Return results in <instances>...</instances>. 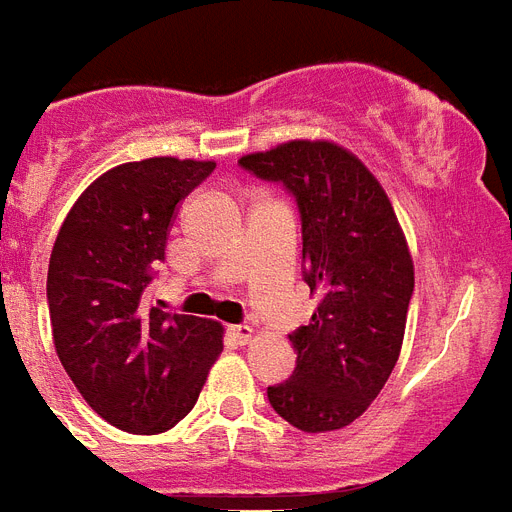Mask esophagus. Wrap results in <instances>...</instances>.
<instances>
[{"label":"esophagus","mask_w":512,"mask_h":512,"mask_svg":"<svg viewBox=\"0 0 512 512\" xmlns=\"http://www.w3.org/2000/svg\"><path fill=\"white\" fill-rule=\"evenodd\" d=\"M230 335L235 337V342L246 345V342L253 337V329L248 327V324H235V327H230Z\"/></svg>","instance_id":"1"}]
</instances>
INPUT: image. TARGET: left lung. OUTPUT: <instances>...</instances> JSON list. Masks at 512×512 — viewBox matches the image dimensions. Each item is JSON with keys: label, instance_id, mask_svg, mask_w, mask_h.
Returning <instances> with one entry per match:
<instances>
[{"label": "left lung", "instance_id": "left-lung-1", "mask_svg": "<svg viewBox=\"0 0 512 512\" xmlns=\"http://www.w3.org/2000/svg\"><path fill=\"white\" fill-rule=\"evenodd\" d=\"M238 164L295 198L303 280L322 298L290 335L293 374L266 398L303 432L342 429L382 392L403 345L413 261L395 209L361 159L335 143L290 141Z\"/></svg>", "mask_w": 512, "mask_h": 512}]
</instances>
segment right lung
Listing matches in <instances>:
<instances>
[{
  "label": "right lung",
  "instance_id": "obj_1",
  "mask_svg": "<svg viewBox=\"0 0 512 512\" xmlns=\"http://www.w3.org/2000/svg\"><path fill=\"white\" fill-rule=\"evenodd\" d=\"M214 167L175 156L120 164L83 190L54 240V348L86 403L122 432L172 429L222 353L217 322L146 303L172 214Z\"/></svg>",
  "mask_w": 512,
  "mask_h": 512
}]
</instances>
